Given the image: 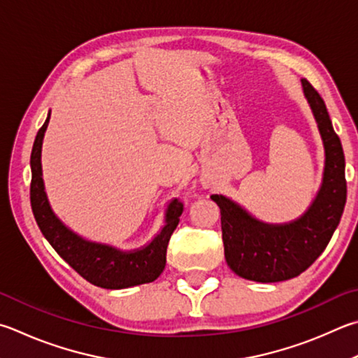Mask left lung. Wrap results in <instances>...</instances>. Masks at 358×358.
<instances>
[{
	"label": "left lung",
	"mask_w": 358,
	"mask_h": 358,
	"mask_svg": "<svg viewBox=\"0 0 358 358\" xmlns=\"http://www.w3.org/2000/svg\"><path fill=\"white\" fill-rule=\"evenodd\" d=\"M302 87L326 150L321 189L308 210L289 224L272 225L250 216L230 199L211 196L220 208L227 264L247 280L274 283L302 274L327 247L346 205L341 141L334 131L326 103L317 90L307 80H302Z\"/></svg>",
	"instance_id": "left-lung-1"
}]
</instances>
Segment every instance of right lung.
<instances>
[{"mask_svg":"<svg viewBox=\"0 0 358 358\" xmlns=\"http://www.w3.org/2000/svg\"><path fill=\"white\" fill-rule=\"evenodd\" d=\"M48 122L50 114L38 129L31 152V208L42 235L64 262H67L78 274L95 287L122 289L157 280L164 271L167 244L180 222L183 203L177 199L169 203L166 225L150 244L138 250L122 252L115 247L90 243L75 235L51 211L45 194L41 155Z\"/></svg>","mask_w":358,"mask_h":358,"instance_id":"1","label":"right lung"}]
</instances>
